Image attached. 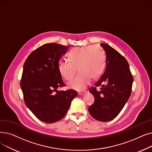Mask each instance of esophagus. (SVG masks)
I'll use <instances>...</instances> for the list:
<instances>
[{"instance_id":"obj_1","label":"esophagus","mask_w":152,"mask_h":152,"mask_svg":"<svg viewBox=\"0 0 152 152\" xmlns=\"http://www.w3.org/2000/svg\"><path fill=\"white\" fill-rule=\"evenodd\" d=\"M86 92H87V91H80V92H78V95H83L85 94Z\"/></svg>"}]
</instances>
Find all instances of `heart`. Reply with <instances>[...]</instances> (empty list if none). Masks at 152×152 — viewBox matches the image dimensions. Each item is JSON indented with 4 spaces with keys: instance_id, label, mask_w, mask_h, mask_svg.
<instances>
[{
    "instance_id": "b5f03b06",
    "label": "heart",
    "mask_w": 152,
    "mask_h": 152,
    "mask_svg": "<svg viewBox=\"0 0 152 152\" xmlns=\"http://www.w3.org/2000/svg\"><path fill=\"white\" fill-rule=\"evenodd\" d=\"M68 56L69 61H60L58 71L64 79L70 81L78 69L79 74L68 84L71 89L76 91L84 89L89 85L91 79H99L104 70L105 54L99 45L74 48Z\"/></svg>"
}]
</instances>
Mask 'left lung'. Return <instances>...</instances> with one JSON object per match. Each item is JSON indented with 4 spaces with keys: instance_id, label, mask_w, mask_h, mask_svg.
Instances as JSON below:
<instances>
[{
    "instance_id": "obj_1",
    "label": "left lung",
    "mask_w": 152,
    "mask_h": 152,
    "mask_svg": "<svg viewBox=\"0 0 152 152\" xmlns=\"http://www.w3.org/2000/svg\"><path fill=\"white\" fill-rule=\"evenodd\" d=\"M106 56V68L99 80L89 92L94 102L89 112L94 119L107 122L116 118L128 100L134 78L126 59L107 44H100ZM97 86H101L100 91Z\"/></svg>"
}]
</instances>
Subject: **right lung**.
<instances>
[{"mask_svg":"<svg viewBox=\"0 0 152 152\" xmlns=\"http://www.w3.org/2000/svg\"><path fill=\"white\" fill-rule=\"evenodd\" d=\"M70 45L45 44L32 52L23 65L20 81L26 105L39 119L53 123L66 114L77 93L65 86L58 71L59 60Z\"/></svg>","mask_w":152,"mask_h":152,"instance_id":"obj_1","label":"right lung"}]
</instances>
